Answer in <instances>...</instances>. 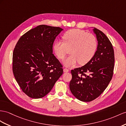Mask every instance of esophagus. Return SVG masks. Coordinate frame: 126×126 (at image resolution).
Wrapping results in <instances>:
<instances>
[{"label": "esophagus", "mask_w": 126, "mask_h": 126, "mask_svg": "<svg viewBox=\"0 0 126 126\" xmlns=\"http://www.w3.org/2000/svg\"><path fill=\"white\" fill-rule=\"evenodd\" d=\"M63 71H64V72H67L69 71V70L68 69H67V68H64Z\"/></svg>", "instance_id": "1"}]
</instances>
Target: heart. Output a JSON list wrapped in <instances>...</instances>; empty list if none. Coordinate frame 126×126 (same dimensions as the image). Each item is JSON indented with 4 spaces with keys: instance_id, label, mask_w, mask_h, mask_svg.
<instances>
[{
    "instance_id": "b5f03b06",
    "label": "heart",
    "mask_w": 126,
    "mask_h": 126,
    "mask_svg": "<svg viewBox=\"0 0 126 126\" xmlns=\"http://www.w3.org/2000/svg\"><path fill=\"white\" fill-rule=\"evenodd\" d=\"M64 43L57 40L53 45L55 54L60 60H63L70 49L71 54L64 61L65 65L74 66L79 62L85 65L92 60L97 46L95 35L80 29H71L63 35Z\"/></svg>"
}]
</instances>
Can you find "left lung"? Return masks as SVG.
Masks as SVG:
<instances>
[{"instance_id":"left-lung-1","label":"left lung","mask_w":126,"mask_h":126,"mask_svg":"<svg viewBox=\"0 0 126 126\" xmlns=\"http://www.w3.org/2000/svg\"><path fill=\"white\" fill-rule=\"evenodd\" d=\"M98 40L97 49L89 62L71 71L70 89L82 102H91L101 95L111 80L113 74L114 54L112 45L103 32L94 29Z\"/></svg>"}]
</instances>
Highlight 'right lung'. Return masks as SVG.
I'll return each mask as SVG.
<instances>
[{
  "instance_id": "add662e5",
  "label": "right lung",
  "mask_w": 126,
  "mask_h": 126,
  "mask_svg": "<svg viewBox=\"0 0 126 126\" xmlns=\"http://www.w3.org/2000/svg\"><path fill=\"white\" fill-rule=\"evenodd\" d=\"M63 30L40 25L19 39L13 53V72L22 92L32 98L46 96L63 72L53 54V45Z\"/></svg>"
}]
</instances>
